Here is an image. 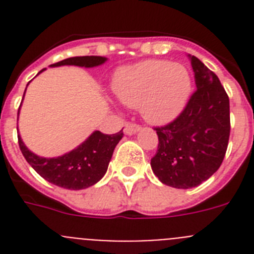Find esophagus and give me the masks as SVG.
Wrapping results in <instances>:
<instances>
[{"instance_id": "34e87169", "label": "esophagus", "mask_w": 254, "mask_h": 254, "mask_svg": "<svg viewBox=\"0 0 254 254\" xmlns=\"http://www.w3.org/2000/svg\"><path fill=\"white\" fill-rule=\"evenodd\" d=\"M140 129H141V127L138 125H136V123H127L125 127V132L127 134L136 133V132H138Z\"/></svg>"}]
</instances>
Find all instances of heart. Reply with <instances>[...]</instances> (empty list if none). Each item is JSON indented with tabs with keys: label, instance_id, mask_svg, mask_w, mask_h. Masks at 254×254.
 I'll use <instances>...</instances> for the list:
<instances>
[{
	"label": "heart",
	"instance_id": "b5f03b06",
	"mask_svg": "<svg viewBox=\"0 0 254 254\" xmlns=\"http://www.w3.org/2000/svg\"><path fill=\"white\" fill-rule=\"evenodd\" d=\"M112 87L123 105L140 108L143 118L152 125H165L187 105L192 77L183 64L146 60L118 69Z\"/></svg>",
	"mask_w": 254,
	"mask_h": 254
}]
</instances>
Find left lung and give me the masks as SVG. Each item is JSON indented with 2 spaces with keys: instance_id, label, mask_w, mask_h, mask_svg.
Listing matches in <instances>:
<instances>
[{
  "instance_id": "8db88e82",
  "label": "left lung",
  "mask_w": 254,
  "mask_h": 254,
  "mask_svg": "<svg viewBox=\"0 0 254 254\" xmlns=\"http://www.w3.org/2000/svg\"><path fill=\"white\" fill-rule=\"evenodd\" d=\"M188 57L197 90L176 120L155 128L159 145L151 159V169L159 181L182 190L197 187L219 169L230 134L225 89L198 58Z\"/></svg>"
}]
</instances>
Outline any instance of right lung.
I'll use <instances>...</instances> for the list:
<instances>
[{
    "label": "right lung",
    "instance_id": "add662e5",
    "mask_svg": "<svg viewBox=\"0 0 254 254\" xmlns=\"http://www.w3.org/2000/svg\"><path fill=\"white\" fill-rule=\"evenodd\" d=\"M107 60L108 58L100 56L71 57L51 64V67L67 64V66L91 68V67L100 66ZM44 69L46 68L42 69L40 72H43ZM17 120H19V113H17ZM122 131L114 134H105L100 131H94L84 142L80 143L76 149L71 150L69 152L57 158H43L31 152L25 146V143L22 142L20 134H17L20 150L31 168L52 185L73 190L91 187L104 177L117 143L122 140Z\"/></svg>",
    "mask_w": 254,
    "mask_h": 254
}]
</instances>
